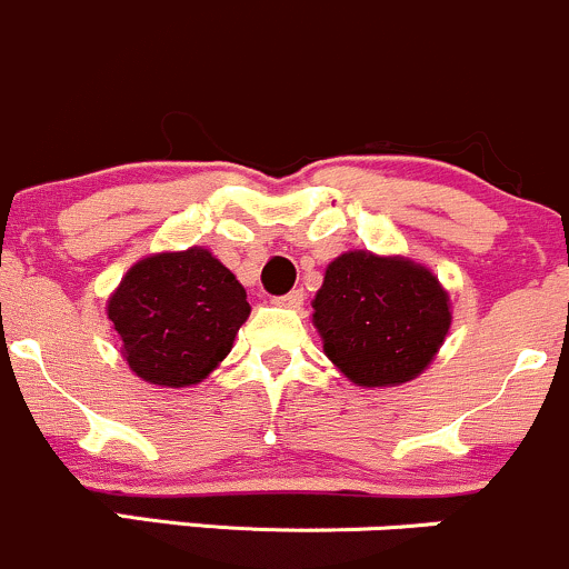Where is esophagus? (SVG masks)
Listing matches in <instances>:
<instances>
[{
  "label": "esophagus",
  "mask_w": 569,
  "mask_h": 569,
  "mask_svg": "<svg viewBox=\"0 0 569 569\" xmlns=\"http://www.w3.org/2000/svg\"><path fill=\"white\" fill-rule=\"evenodd\" d=\"M279 303L287 306V309H301V306H303V290H290L287 296L279 298Z\"/></svg>",
  "instance_id": "obj_1"
}]
</instances>
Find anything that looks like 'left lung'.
Wrapping results in <instances>:
<instances>
[{
	"mask_svg": "<svg viewBox=\"0 0 569 569\" xmlns=\"http://www.w3.org/2000/svg\"><path fill=\"white\" fill-rule=\"evenodd\" d=\"M311 306L325 355L357 387L417 379L451 328L449 292L430 268L368 250L338 254Z\"/></svg>",
	"mask_w": 569,
	"mask_h": 569,
	"instance_id": "1",
	"label": "left lung"
}]
</instances>
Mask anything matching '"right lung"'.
<instances>
[{
  "label": "right lung",
  "mask_w": 569,
  "mask_h": 569,
  "mask_svg": "<svg viewBox=\"0 0 569 569\" xmlns=\"http://www.w3.org/2000/svg\"><path fill=\"white\" fill-rule=\"evenodd\" d=\"M107 317L139 379L190 387L226 360L250 303L212 252L190 247L133 263L107 301Z\"/></svg>",
  "instance_id": "add662e5"
}]
</instances>
